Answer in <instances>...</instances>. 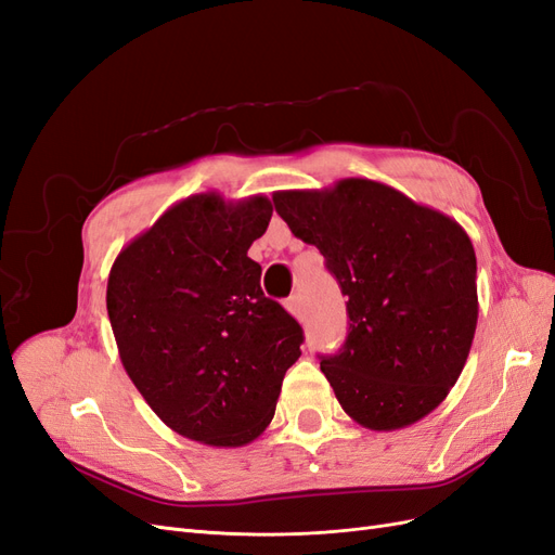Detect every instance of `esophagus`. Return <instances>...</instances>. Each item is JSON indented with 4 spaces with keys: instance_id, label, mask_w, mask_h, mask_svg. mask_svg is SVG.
<instances>
[{
    "instance_id": "esophagus-1",
    "label": "esophagus",
    "mask_w": 555,
    "mask_h": 555,
    "mask_svg": "<svg viewBox=\"0 0 555 555\" xmlns=\"http://www.w3.org/2000/svg\"><path fill=\"white\" fill-rule=\"evenodd\" d=\"M284 308H287L294 317H298V314H300V304H298V298H296V296H292V298L284 300Z\"/></svg>"
}]
</instances>
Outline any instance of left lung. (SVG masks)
Returning <instances> with one entry per match:
<instances>
[{
    "instance_id": "left-lung-1",
    "label": "left lung",
    "mask_w": 555,
    "mask_h": 555,
    "mask_svg": "<svg viewBox=\"0 0 555 555\" xmlns=\"http://www.w3.org/2000/svg\"><path fill=\"white\" fill-rule=\"evenodd\" d=\"M273 204L349 298L345 345L319 363L343 410L371 430L430 414L461 377L477 328V257L463 227L365 178L275 192Z\"/></svg>"
}]
</instances>
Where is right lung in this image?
<instances>
[{
  "instance_id": "right-lung-1",
  "label": "right lung",
  "mask_w": 555,
  "mask_h": 555,
  "mask_svg": "<svg viewBox=\"0 0 555 555\" xmlns=\"http://www.w3.org/2000/svg\"><path fill=\"white\" fill-rule=\"evenodd\" d=\"M266 196L194 194L117 255L106 308L120 361L162 422L210 447H243L271 424L304 328L261 292L247 257Z\"/></svg>"
}]
</instances>
